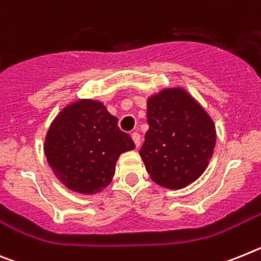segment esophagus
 <instances>
[{"instance_id":"1","label":"esophagus","mask_w":261,"mask_h":261,"mask_svg":"<svg viewBox=\"0 0 261 261\" xmlns=\"http://www.w3.org/2000/svg\"><path fill=\"white\" fill-rule=\"evenodd\" d=\"M131 138H133L135 146L139 147L140 146V135H139V134H138V133H133V134H131Z\"/></svg>"}]
</instances>
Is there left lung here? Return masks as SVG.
<instances>
[{"instance_id": "1", "label": "left lung", "mask_w": 261, "mask_h": 261, "mask_svg": "<svg viewBox=\"0 0 261 261\" xmlns=\"http://www.w3.org/2000/svg\"><path fill=\"white\" fill-rule=\"evenodd\" d=\"M148 131L139 153L152 181L181 189L203 173L215 146L212 118L189 93L171 88L147 101Z\"/></svg>"}]
</instances>
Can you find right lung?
I'll return each instance as SVG.
<instances>
[{"instance_id":"add662e5","label":"right lung","mask_w":261,"mask_h":261,"mask_svg":"<svg viewBox=\"0 0 261 261\" xmlns=\"http://www.w3.org/2000/svg\"><path fill=\"white\" fill-rule=\"evenodd\" d=\"M134 148L130 135L118 127V118L93 99H80L63 109L44 142L47 162L56 177L83 194L108 187L119 155Z\"/></svg>"}]
</instances>
